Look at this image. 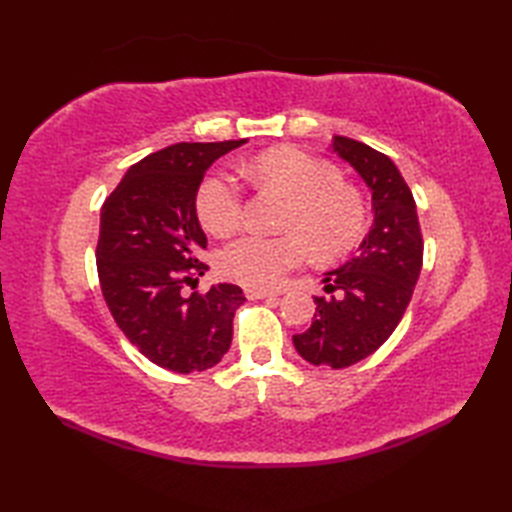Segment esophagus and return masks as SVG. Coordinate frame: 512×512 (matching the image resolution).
<instances>
[{
  "label": "esophagus",
  "instance_id": "esophagus-1",
  "mask_svg": "<svg viewBox=\"0 0 512 512\" xmlns=\"http://www.w3.org/2000/svg\"><path fill=\"white\" fill-rule=\"evenodd\" d=\"M244 292H246L248 299H273V297H275V292L259 290V288H246Z\"/></svg>",
  "mask_w": 512,
  "mask_h": 512
}]
</instances>
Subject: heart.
Instances as JSON below:
<instances>
[{
	"instance_id": "b5f03b06",
	"label": "heart",
	"mask_w": 512,
	"mask_h": 512,
	"mask_svg": "<svg viewBox=\"0 0 512 512\" xmlns=\"http://www.w3.org/2000/svg\"><path fill=\"white\" fill-rule=\"evenodd\" d=\"M242 173L257 187L284 191L290 204L281 220L284 235L248 233L228 242L217 255L226 279L248 288H275L292 268L310 257H339L354 248L367 226L365 202L330 160L297 147H275L253 158ZM195 211L206 231L228 235L244 215V189L233 173L206 176L195 195Z\"/></svg>"
}]
</instances>
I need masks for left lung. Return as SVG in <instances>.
<instances>
[{"mask_svg":"<svg viewBox=\"0 0 512 512\" xmlns=\"http://www.w3.org/2000/svg\"><path fill=\"white\" fill-rule=\"evenodd\" d=\"M332 149L372 189L374 224L350 262L325 273L330 297H314L312 325L292 343L308 363L341 369L374 354L396 330L416 288L424 244L416 200L391 158L345 136H334Z\"/></svg>","mask_w":512,"mask_h":512,"instance_id":"1","label":"left lung"}]
</instances>
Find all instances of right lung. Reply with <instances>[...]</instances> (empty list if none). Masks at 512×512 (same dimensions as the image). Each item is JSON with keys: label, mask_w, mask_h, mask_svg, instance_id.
Wrapping results in <instances>:
<instances>
[{"label": "right lung", "mask_w": 512, "mask_h": 512, "mask_svg": "<svg viewBox=\"0 0 512 512\" xmlns=\"http://www.w3.org/2000/svg\"><path fill=\"white\" fill-rule=\"evenodd\" d=\"M246 140L178 143L149 154L118 182L101 209L96 270L118 328L151 363L178 374L222 361L235 310L246 301L233 284L182 295L209 270L195 195L206 169Z\"/></svg>", "instance_id": "right-lung-1"}]
</instances>
